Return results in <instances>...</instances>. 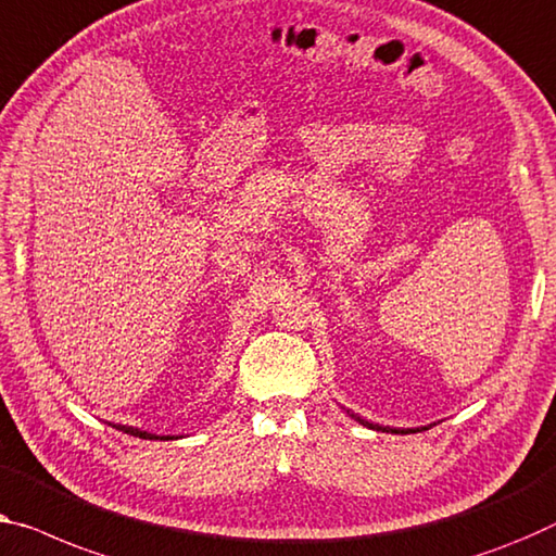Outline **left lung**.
<instances>
[{"instance_id": "obj_1", "label": "left lung", "mask_w": 556, "mask_h": 556, "mask_svg": "<svg viewBox=\"0 0 556 556\" xmlns=\"http://www.w3.org/2000/svg\"><path fill=\"white\" fill-rule=\"evenodd\" d=\"M352 417H354V414H352ZM354 419H359V417H354ZM362 421V425H367L369 429H384V432H400V429H389V427H379V425H371V421H364V419H359Z\"/></svg>"}]
</instances>
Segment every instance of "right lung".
I'll list each match as a JSON object with an SVG mask.
<instances>
[{
  "label": "right lung",
  "instance_id": "obj_1",
  "mask_svg": "<svg viewBox=\"0 0 556 556\" xmlns=\"http://www.w3.org/2000/svg\"><path fill=\"white\" fill-rule=\"evenodd\" d=\"M117 429H119V432H124V434H131V437H139V439H156L154 434L142 432V429H135V427H124V425H117ZM167 439H169V437H167Z\"/></svg>",
  "mask_w": 556,
  "mask_h": 556
}]
</instances>
